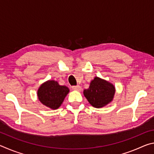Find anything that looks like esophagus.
I'll return each mask as SVG.
<instances>
[{
	"mask_svg": "<svg viewBox=\"0 0 154 154\" xmlns=\"http://www.w3.org/2000/svg\"><path fill=\"white\" fill-rule=\"evenodd\" d=\"M72 90H74L75 91H78V92H80L81 90H82V88L79 85H75V86H72Z\"/></svg>",
	"mask_w": 154,
	"mask_h": 154,
	"instance_id": "esophagus-1",
	"label": "esophagus"
}]
</instances>
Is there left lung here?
I'll return each mask as SVG.
<instances>
[{"instance_id":"left-lung-1","label":"left lung","mask_w":154,"mask_h":154,"mask_svg":"<svg viewBox=\"0 0 154 154\" xmlns=\"http://www.w3.org/2000/svg\"><path fill=\"white\" fill-rule=\"evenodd\" d=\"M116 88L112 83L98 77L90 82L88 89L83 90V94L94 107L101 108L110 103L113 99Z\"/></svg>"}]
</instances>
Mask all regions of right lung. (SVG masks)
Wrapping results in <instances>:
<instances>
[{"instance_id": "add662e5", "label": "right lung", "mask_w": 154, "mask_h": 154, "mask_svg": "<svg viewBox=\"0 0 154 154\" xmlns=\"http://www.w3.org/2000/svg\"><path fill=\"white\" fill-rule=\"evenodd\" d=\"M69 92V88L59 85L54 80H49L41 85L37 91V96L43 105L51 109H57L60 106Z\"/></svg>"}]
</instances>
